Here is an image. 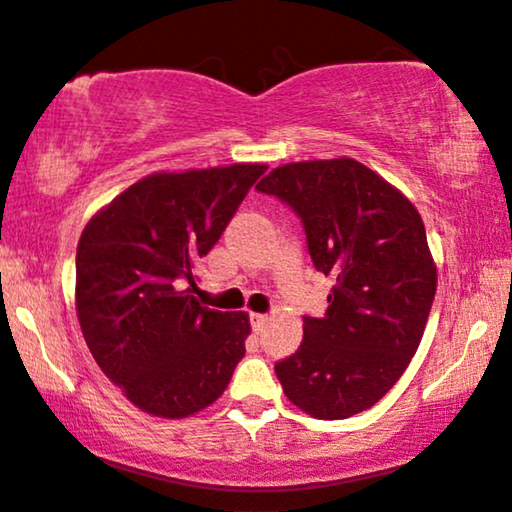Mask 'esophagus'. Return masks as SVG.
<instances>
[{"mask_svg": "<svg viewBox=\"0 0 512 512\" xmlns=\"http://www.w3.org/2000/svg\"><path fill=\"white\" fill-rule=\"evenodd\" d=\"M265 323H268V316L265 314H256V311H251V325H254V330H263Z\"/></svg>", "mask_w": 512, "mask_h": 512, "instance_id": "34e87169", "label": "esophagus"}]
</instances>
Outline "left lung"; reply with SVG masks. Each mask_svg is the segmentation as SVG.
Segmentation results:
<instances>
[{
	"label": "left lung",
	"mask_w": 512,
	"mask_h": 512,
	"mask_svg": "<svg viewBox=\"0 0 512 512\" xmlns=\"http://www.w3.org/2000/svg\"><path fill=\"white\" fill-rule=\"evenodd\" d=\"M258 191L305 224L311 261L335 281L323 318L274 365L288 402L318 420L369 409L418 351L436 293V263L409 198L351 157L272 168Z\"/></svg>",
	"instance_id": "8db88e82"
}]
</instances>
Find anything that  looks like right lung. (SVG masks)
<instances>
[{"instance_id":"1","label":"right lung","mask_w":512,"mask_h":512,"mask_svg":"<svg viewBox=\"0 0 512 512\" xmlns=\"http://www.w3.org/2000/svg\"><path fill=\"white\" fill-rule=\"evenodd\" d=\"M265 164L159 170L87 221L76 314L101 372L140 411L189 418L224 395L251 335L247 311L196 300V263ZM190 288H186V284Z\"/></svg>"}]
</instances>
